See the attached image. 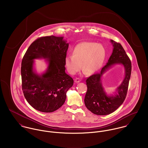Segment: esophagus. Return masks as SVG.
Listing matches in <instances>:
<instances>
[{
  "mask_svg": "<svg viewBox=\"0 0 148 148\" xmlns=\"http://www.w3.org/2000/svg\"><path fill=\"white\" fill-rule=\"evenodd\" d=\"M81 82V80L80 79H79V78H76L75 79V82L76 83H80Z\"/></svg>",
  "mask_w": 148,
  "mask_h": 148,
  "instance_id": "34e87169",
  "label": "esophagus"
}]
</instances>
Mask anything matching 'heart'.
Wrapping results in <instances>:
<instances>
[{"label":"heart","instance_id":"1","mask_svg":"<svg viewBox=\"0 0 148 148\" xmlns=\"http://www.w3.org/2000/svg\"><path fill=\"white\" fill-rule=\"evenodd\" d=\"M106 58L104 45L96 42H84L77 44L72 49V55L65 58V66L71 74H75L82 68L88 74L99 71L103 66Z\"/></svg>","mask_w":148,"mask_h":148}]
</instances>
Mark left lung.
Instances as JSON below:
<instances>
[{"label":"left lung","instance_id":"8db88e82","mask_svg":"<svg viewBox=\"0 0 148 148\" xmlns=\"http://www.w3.org/2000/svg\"><path fill=\"white\" fill-rule=\"evenodd\" d=\"M110 41L113 49L107 63L100 73L90 76L86 80L87 91L85 96V105L93 114L100 116L113 113L123 103L127 96L132 71L131 62L122 45L113 40ZM116 64H121L124 66L125 77L116 88L115 94L109 95L102 86L101 79L106 71Z\"/></svg>","mask_w":148,"mask_h":148}]
</instances>
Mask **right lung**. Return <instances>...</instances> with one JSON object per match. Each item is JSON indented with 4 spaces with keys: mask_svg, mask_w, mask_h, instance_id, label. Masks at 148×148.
<instances>
[{
    "mask_svg": "<svg viewBox=\"0 0 148 148\" xmlns=\"http://www.w3.org/2000/svg\"><path fill=\"white\" fill-rule=\"evenodd\" d=\"M63 38L52 35L38 39L28 47L21 62L24 96L34 109L42 112H53L60 108L73 84V79L65 73L69 43ZM35 59H45L48 65L42 74L34 69Z\"/></svg>",
    "mask_w": 148,
    "mask_h": 148,
    "instance_id": "add662e5",
    "label": "right lung"
}]
</instances>
